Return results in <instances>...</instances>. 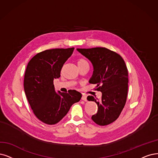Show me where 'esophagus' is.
Returning a JSON list of instances; mask_svg holds the SVG:
<instances>
[{
    "label": "esophagus",
    "instance_id": "obj_1",
    "mask_svg": "<svg viewBox=\"0 0 158 158\" xmlns=\"http://www.w3.org/2000/svg\"><path fill=\"white\" fill-rule=\"evenodd\" d=\"M81 100L85 101V102H86V101H87V100H86V96L83 94V95L82 96V98H81Z\"/></svg>",
    "mask_w": 158,
    "mask_h": 158
}]
</instances>
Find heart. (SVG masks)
Masks as SVG:
<instances>
[{
	"label": "heart",
	"mask_w": 158,
	"mask_h": 158,
	"mask_svg": "<svg viewBox=\"0 0 158 158\" xmlns=\"http://www.w3.org/2000/svg\"><path fill=\"white\" fill-rule=\"evenodd\" d=\"M88 64V62H87L86 60H85L84 58H79V59L77 60V66L81 65V64Z\"/></svg>",
	"instance_id": "1"
}]
</instances>
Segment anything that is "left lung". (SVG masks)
<instances>
[{"label": "left lung", "instance_id": "obj_1", "mask_svg": "<svg viewBox=\"0 0 158 158\" xmlns=\"http://www.w3.org/2000/svg\"><path fill=\"white\" fill-rule=\"evenodd\" d=\"M77 51L92 63L93 73L89 83L96 85L97 90L102 94L100 100L92 96L87 97L98 107L92 119L100 126L108 125L118 118L126 102L128 73L125 62L116 52L105 48Z\"/></svg>", "mask_w": 158, "mask_h": 158}]
</instances>
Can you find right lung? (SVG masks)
Masks as SVG:
<instances>
[{
  "mask_svg": "<svg viewBox=\"0 0 158 158\" xmlns=\"http://www.w3.org/2000/svg\"><path fill=\"white\" fill-rule=\"evenodd\" d=\"M73 50V48L45 50L35 55L27 66L24 90L27 100L36 117L47 124L58 123L82 97L74 90L68 93L56 92L53 85Z\"/></svg>",
  "mask_w": 158,
  "mask_h": 158,
  "instance_id": "1",
  "label": "right lung"
}]
</instances>
